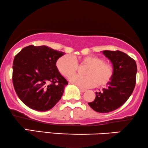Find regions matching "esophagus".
<instances>
[{
	"mask_svg": "<svg viewBox=\"0 0 148 148\" xmlns=\"http://www.w3.org/2000/svg\"><path fill=\"white\" fill-rule=\"evenodd\" d=\"M79 90L82 92H86V90H87L86 89H84V88H79Z\"/></svg>",
	"mask_w": 148,
	"mask_h": 148,
	"instance_id": "obj_1",
	"label": "esophagus"
}]
</instances>
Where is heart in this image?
Returning a JSON list of instances; mask_svg holds the SVG:
<instances>
[{"mask_svg": "<svg viewBox=\"0 0 148 148\" xmlns=\"http://www.w3.org/2000/svg\"><path fill=\"white\" fill-rule=\"evenodd\" d=\"M80 64L86 65L84 75H74L70 81L81 87L90 88L97 85L101 87L107 85L114 75V67L97 56H88L79 58ZM56 66L63 76L69 78L78 69L77 60L71 55L66 54L58 59Z\"/></svg>", "mask_w": 148, "mask_h": 148, "instance_id": "b5f03b06", "label": "heart"}]
</instances>
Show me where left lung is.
Wrapping results in <instances>:
<instances>
[{
  "mask_svg": "<svg viewBox=\"0 0 148 148\" xmlns=\"http://www.w3.org/2000/svg\"><path fill=\"white\" fill-rule=\"evenodd\" d=\"M114 67V75L102 92H96L95 101L88 105L95 112L108 113L123 105L133 93L136 84V62L121 51H103Z\"/></svg>",
  "mask_w": 148,
  "mask_h": 148,
  "instance_id": "1",
  "label": "left lung"
}]
</instances>
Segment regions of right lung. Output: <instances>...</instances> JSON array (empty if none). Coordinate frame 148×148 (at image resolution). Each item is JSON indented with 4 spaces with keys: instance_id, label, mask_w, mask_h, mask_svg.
Returning <instances> with one entry per match:
<instances>
[{
    "instance_id": "obj_1",
    "label": "right lung",
    "mask_w": 148,
    "mask_h": 148,
    "mask_svg": "<svg viewBox=\"0 0 148 148\" xmlns=\"http://www.w3.org/2000/svg\"><path fill=\"white\" fill-rule=\"evenodd\" d=\"M65 53L45 45H29L14 58L13 87L20 99L39 112L51 109L60 101L68 84L56 66Z\"/></svg>"
}]
</instances>
